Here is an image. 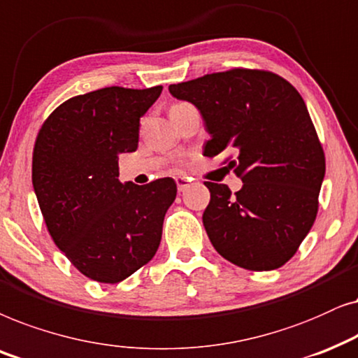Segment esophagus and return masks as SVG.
<instances>
[{"label": "esophagus", "mask_w": 358, "mask_h": 358, "mask_svg": "<svg viewBox=\"0 0 358 358\" xmlns=\"http://www.w3.org/2000/svg\"><path fill=\"white\" fill-rule=\"evenodd\" d=\"M175 182H176V188H178V192H185V189L189 187V183H192V180L183 178V176H178Z\"/></svg>", "instance_id": "34e87169"}]
</instances>
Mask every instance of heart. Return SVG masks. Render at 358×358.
Returning <instances> with one entry per match:
<instances>
[{
    "instance_id": "obj_1",
    "label": "heart",
    "mask_w": 358,
    "mask_h": 358,
    "mask_svg": "<svg viewBox=\"0 0 358 358\" xmlns=\"http://www.w3.org/2000/svg\"><path fill=\"white\" fill-rule=\"evenodd\" d=\"M176 104H183V103H176Z\"/></svg>"
}]
</instances>
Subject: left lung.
Listing matches in <instances>:
<instances>
[{
	"mask_svg": "<svg viewBox=\"0 0 358 358\" xmlns=\"http://www.w3.org/2000/svg\"><path fill=\"white\" fill-rule=\"evenodd\" d=\"M170 93L203 114L211 141L204 155L227 152L224 164L244 182H204L203 213L219 255L241 268L266 271L296 254L317 216L326 157L298 90L268 70L231 69L170 85Z\"/></svg>",
	"mask_w": 358,
	"mask_h": 358,
	"instance_id": "1",
	"label": "left lung"
}]
</instances>
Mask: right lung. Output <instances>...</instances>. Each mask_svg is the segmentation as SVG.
<instances>
[{
    "label": "right lung",
    "instance_id": "1",
    "mask_svg": "<svg viewBox=\"0 0 358 358\" xmlns=\"http://www.w3.org/2000/svg\"><path fill=\"white\" fill-rule=\"evenodd\" d=\"M162 87H108L66 99L41 126L32 185L47 231L80 273L119 283L149 264L162 239L173 178L119 182V155L139 144L141 117Z\"/></svg>",
    "mask_w": 358,
    "mask_h": 358
}]
</instances>
